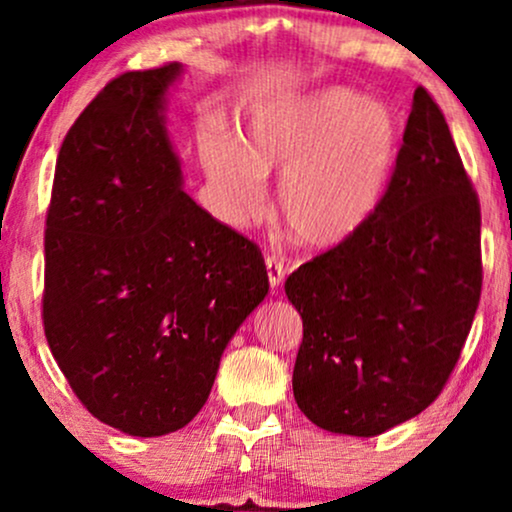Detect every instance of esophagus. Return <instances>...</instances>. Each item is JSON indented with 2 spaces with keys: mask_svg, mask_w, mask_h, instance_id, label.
Instances as JSON below:
<instances>
[{
  "mask_svg": "<svg viewBox=\"0 0 512 512\" xmlns=\"http://www.w3.org/2000/svg\"><path fill=\"white\" fill-rule=\"evenodd\" d=\"M264 264H267V276H269V286L272 289H279V284L284 281L286 276V264L279 255H267L264 257Z\"/></svg>",
  "mask_w": 512,
  "mask_h": 512,
  "instance_id": "esophagus-1",
  "label": "esophagus"
}]
</instances>
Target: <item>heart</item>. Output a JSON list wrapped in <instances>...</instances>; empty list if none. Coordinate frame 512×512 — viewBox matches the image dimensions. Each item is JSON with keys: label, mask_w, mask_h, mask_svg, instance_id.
I'll list each match as a JSON object with an SVG mask.
<instances>
[{"label": "heart", "mask_w": 512, "mask_h": 512, "mask_svg": "<svg viewBox=\"0 0 512 512\" xmlns=\"http://www.w3.org/2000/svg\"><path fill=\"white\" fill-rule=\"evenodd\" d=\"M397 154L395 117L383 103L346 88L262 110L240 146L209 137L202 158L231 223L257 219L267 207L264 178L284 173L279 209L289 228L313 248L354 236L378 207Z\"/></svg>", "instance_id": "b5f03b06"}]
</instances>
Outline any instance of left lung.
Wrapping results in <instances>:
<instances>
[{
	"mask_svg": "<svg viewBox=\"0 0 512 512\" xmlns=\"http://www.w3.org/2000/svg\"><path fill=\"white\" fill-rule=\"evenodd\" d=\"M481 207L424 86L361 228L286 279L303 320L293 397L315 426L370 438L436 402L481 298Z\"/></svg>",
	"mask_w": 512,
	"mask_h": 512,
	"instance_id": "left-lung-1",
	"label": "left lung"
}]
</instances>
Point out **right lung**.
Wrapping results in <instances>:
<instances>
[{"instance_id": "1", "label": "right lung", "mask_w": 512, "mask_h": 512, "mask_svg": "<svg viewBox=\"0 0 512 512\" xmlns=\"http://www.w3.org/2000/svg\"><path fill=\"white\" fill-rule=\"evenodd\" d=\"M178 74L105 84L64 137L45 219L52 356L98 421L142 438L195 419L269 291L260 248L182 192L161 115Z\"/></svg>"}]
</instances>
